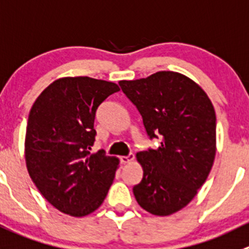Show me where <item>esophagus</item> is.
Instances as JSON below:
<instances>
[{
	"label": "esophagus",
	"mask_w": 249,
	"mask_h": 249,
	"mask_svg": "<svg viewBox=\"0 0 249 249\" xmlns=\"http://www.w3.org/2000/svg\"><path fill=\"white\" fill-rule=\"evenodd\" d=\"M135 159V156L132 153H130L129 156H123L120 157V160H122L123 164H127V163H131L132 160Z\"/></svg>",
	"instance_id": "esophagus-1"
}]
</instances>
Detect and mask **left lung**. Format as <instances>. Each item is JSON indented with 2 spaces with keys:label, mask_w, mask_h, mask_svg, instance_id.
Wrapping results in <instances>:
<instances>
[{
  "label": "left lung",
  "mask_w": 249,
  "mask_h": 249,
  "mask_svg": "<svg viewBox=\"0 0 249 249\" xmlns=\"http://www.w3.org/2000/svg\"><path fill=\"white\" fill-rule=\"evenodd\" d=\"M119 85L136 106L148 136H160L158 148L136 154L143 178L134 186V196L148 213L171 215L195 198L213 166V103L198 84L176 71H157Z\"/></svg>",
  "instance_id": "1"
}]
</instances>
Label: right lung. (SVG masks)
Instances as JSON below:
<instances>
[{
  "label": "right lung",
  "mask_w": 249,
  "mask_h": 249,
  "mask_svg": "<svg viewBox=\"0 0 249 249\" xmlns=\"http://www.w3.org/2000/svg\"><path fill=\"white\" fill-rule=\"evenodd\" d=\"M119 90L110 81L67 76L50 84L31 107L26 168L40 194L62 213L89 215L107 196L119 159L89 149L95 142L96 109Z\"/></svg>",
  "instance_id": "obj_1"
}]
</instances>
